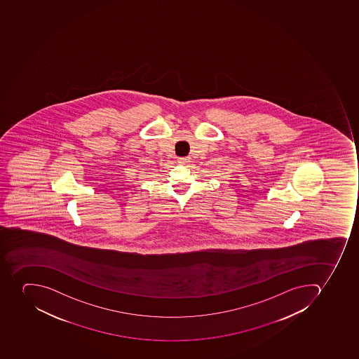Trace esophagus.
<instances>
[{"label": "esophagus", "mask_w": 359, "mask_h": 359, "mask_svg": "<svg viewBox=\"0 0 359 359\" xmlns=\"http://www.w3.org/2000/svg\"><path fill=\"white\" fill-rule=\"evenodd\" d=\"M189 159H191L189 157H181V158H178V163L185 165L187 163H189Z\"/></svg>", "instance_id": "1"}]
</instances>
